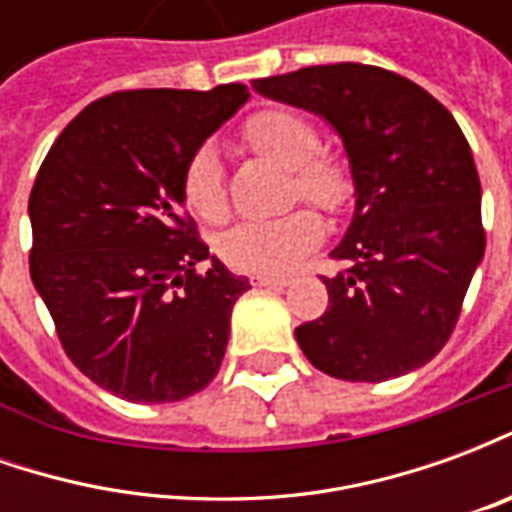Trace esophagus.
<instances>
[{"instance_id": "obj_1", "label": "esophagus", "mask_w": 512, "mask_h": 512, "mask_svg": "<svg viewBox=\"0 0 512 512\" xmlns=\"http://www.w3.org/2000/svg\"><path fill=\"white\" fill-rule=\"evenodd\" d=\"M249 282L255 285V288H285L290 279L288 277H268V274H252Z\"/></svg>"}]
</instances>
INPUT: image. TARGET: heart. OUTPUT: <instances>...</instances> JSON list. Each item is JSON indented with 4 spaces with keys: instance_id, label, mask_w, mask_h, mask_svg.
Listing matches in <instances>:
<instances>
[{
    "instance_id": "1",
    "label": "heart",
    "mask_w": 512,
    "mask_h": 512,
    "mask_svg": "<svg viewBox=\"0 0 512 512\" xmlns=\"http://www.w3.org/2000/svg\"><path fill=\"white\" fill-rule=\"evenodd\" d=\"M246 145L274 158L290 172V200H307L326 213H340L354 200V172L348 161L321 150V131L296 109L266 106L241 126ZM183 200L205 222H222L230 211L227 172L219 150L205 142L183 164ZM323 238V222L312 208H296L274 219H249L219 238V257L235 271L279 274Z\"/></svg>"
}]
</instances>
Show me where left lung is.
I'll use <instances>...</instances> for the list:
<instances>
[{
	"label": "left lung",
	"instance_id": "obj_1",
	"mask_svg": "<svg viewBox=\"0 0 512 512\" xmlns=\"http://www.w3.org/2000/svg\"><path fill=\"white\" fill-rule=\"evenodd\" d=\"M257 93L323 115L343 136L356 213L323 277L329 307L296 329L301 351L343 381H386L450 340L485 252L480 178L455 117L400 73L310 65L255 79Z\"/></svg>",
	"mask_w": 512,
	"mask_h": 512
}]
</instances>
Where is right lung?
Listing matches in <instances>:
<instances>
[{
    "label": "right lung",
    "instance_id": "add662e5",
    "mask_svg": "<svg viewBox=\"0 0 512 512\" xmlns=\"http://www.w3.org/2000/svg\"><path fill=\"white\" fill-rule=\"evenodd\" d=\"M249 98L120 90L84 106L43 158L29 194V274L60 345L131 403H175L219 373L230 312L249 279L213 260L183 208V164Z\"/></svg>",
    "mask_w": 512,
    "mask_h": 512
}]
</instances>
